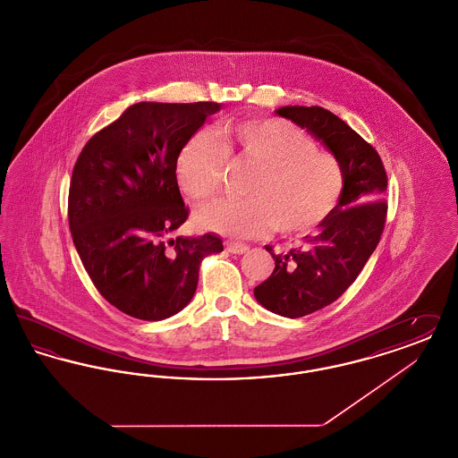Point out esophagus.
Returning a JSON list of instances; mask_svg holds the SVG:
<instances>
[{"instance_id":"1","label":"esophagus","mask_w":458,"mask_h":458,"mask_svg":"<svg viewBox=\"0 0 458 458\" xmlns=\"http://www.w3.org/2000/svg\"><path fill=\"white\" fill-rule=\"evenodd\" d=\"M226 250L232 254H245V252H249V245L240 243V242H226Z\"/></svg>"}]
</instances>
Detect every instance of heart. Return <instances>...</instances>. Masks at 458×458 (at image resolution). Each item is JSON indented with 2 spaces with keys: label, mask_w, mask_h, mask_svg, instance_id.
<instances>
[{
  "label": "heart",
  "mask_w": 458,
  "mask_h": 458,
  "mask_svg": "<svg viewBox=\"0 0 458 458\" xmlns=\"http://www.w3.org/2000/svg\"><path fill=\"white\" fill-rule=\"evenodd\" d=\"M230 149L256 166L240 200L204 206L197 221L232 237H258L271 228L284 235L305 233L336 209L345 172L336 156L318 151L310 135L293 123L269 118L242 122L226 131ZM228 148L208 131L183 144L176 161L182 189L197 200L216 196L230 163Z\"/></svg>",
  "instance_id": "obj_1"
}]
</instances>
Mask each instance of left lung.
Listing matches in <instances>:
<instances>
[{
  "label": "left lung",
  "mask_w": 458,
  "mask_h": 458,
  "mask_svg": "<svg viewBox=\"0 0 458 458\" xmlns=\"http://www.w3.org/2000/svg\"><path fill=\"white\" fill-rule=\"evenodd\" d=\"M276 114L321 140L345 172V191L314 237L275 254L271 276L254 288L258 302L284 318H302L335 302L355 282L379 243L386 221L388 178L376 149L321 106H284Z\"/></svg>",
  "instance_id": "8db88e82"
}]
</instances>
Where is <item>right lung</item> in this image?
Segmentation results:
<instances>
[{
	"label": "right lung",
	"mask_w": 458,
	"mask_h": 458,
	"mask_svg": "<svg viewBox=\"0 0 458 458\" xmlns=\"http://www.w3.org/2000/svg\"><path fill=\"white\" fill-rule=\"evenodd\" d=\"M218 103H137L94 133L73 166L68 225L98 292L118 310L161 321L196 293L200 262L223 250L213 233L176 237L189 218L176 182L183 144Z\"/></svg>",
	"instance_id": "right-lung-1"
}]
</instances>
